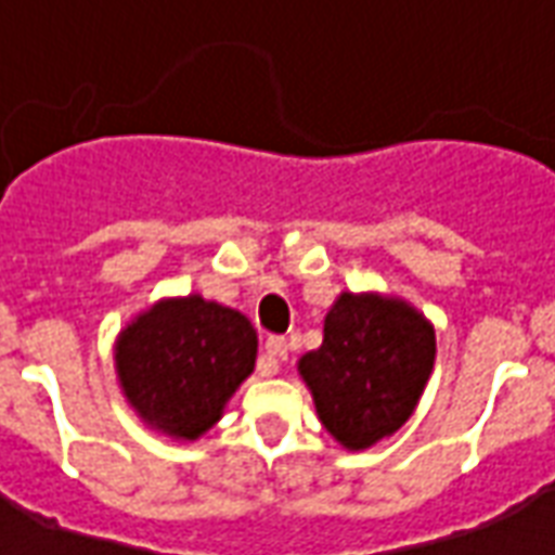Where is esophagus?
<instances>
[{"label":"esophagus","mask_w":555,"mask_h":555,"mask_svg":"<svg viewBox=\"0 0 555 555\" xmlns=\"http://www.w3.org/2000/svg\"><path fill=\"white\" fill-rule=\"evenodd\" d=\"M288 360V341L285 338H267L264 345V357H261V362H258V372L261 374H276L279 372V362Z\"/></svg>","instance_id":"esophagus-1"}]
</instances>
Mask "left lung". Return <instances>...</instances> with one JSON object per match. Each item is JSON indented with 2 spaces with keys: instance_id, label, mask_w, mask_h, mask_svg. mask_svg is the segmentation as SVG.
Here are the masks:
<instances>
[{
  "instance_id": "obj_1",
  "label": "left lung",
  "mask_w": 555,
  "mask_h": 555,
  "mask_svg": "<svg viewBox=\"0 0 555 555\" xmlns=\"http://www.w3.org/2000/svg\"><path fill=\"white\" fill-rule=\"evenodd\" d=\"M434 353V326L410 302L345 291L326 312L321 348L309 350L297 369L324 428L360 452L413 416Z\"/></svg>"
}]
</instances>
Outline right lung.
<instances>
[{"instance_id":"add662e5","label":"right lung","mask_w":555,"mask_h":555,"mask_svg":"<svg viewBox=\"0 0 555 555\" xmlns=\"http://www.w3.org/2000/svg\"><path fill=\"white\" fill-rule=\"evenodd\" d=\"M255 357L249 318L198 294L154 302L115 341V372L130 408L175 440H198L217 425Z\"/></svg>"}]
</instances>
